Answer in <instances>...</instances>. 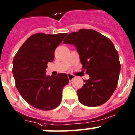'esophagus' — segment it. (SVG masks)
I'll return each instance as SVG.
<instances>
[{
	"instance_id": "34e87169",
	"label": "esophagus",
	"mask_w": 135,
	"mask_h": 135,
	"mask_svg": "<svg viewBox=\"0 0 135 135\" xmlns=\"http://www.w3.org/2000/svg\"><path fill=\"white\" fill-rule=\"evenodd\" d=\"M68 79H69V81H71L72 80H73V79H74L75 77V75H73L70 74V73H68Z\"/></svg>"
}]
</instances>
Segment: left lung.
Masks as SVG:
<instances>
[{"label": "left lung", "instance_id": "left-lung-1", "mask_svg": "<svg viewBox=\"0 0 135 135\" xmlns=\"http://www.w3.org/2000/svg\"><path fill=\"white\" fill-rule=\"evenodd\" d=\"M64 43L75 46L82 69L90 76L77 90L79 102L89 107L107 102L117 87L121 69L118 52L111 40L93 29H82L69 33Z\"/></svg>", "mask_w": 135, "mask_h": 135}]
</instances>
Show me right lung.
Returning <instances> with one entry per match:
<instances>
[{"mask_svg": "<svg viewBox=\"0 0 135 135\" xmlns=\"http://www.w3.org/2000/svg\"><path fill=\"white\" fill-rule=\"evenodd\" d=\"M68 33H36L20 48L13 60L12 73L16 86L29 104L41 110H51L62 101V90L69 83L66 73L46 74L48 62Z\"/></svg>", "mask_w": 135, "mask_h": 135, "instance_id": "1", "label": "right lung"}]
</instances>
